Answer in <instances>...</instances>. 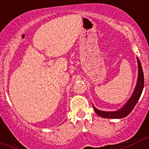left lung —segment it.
<instances>
[{
	"mask_svg": "<svg viewBox=\"0 0 149 149\" xmlns=\"http://www.w3.org/2000/svg\"><path fill=\"white\" fill-rule=\"evenodd\" d=\"M137 61H138V77L135 88L130 99L125 103V105L121 109L114 111H101V110H98V109H96L93 105L94 111L99 117L109 119H122L127 117L132 111L135 106L136 105L137 102L139 100L140 97H141L144 87L143 72L142 67H141V61L138 59V57H137Z\"/></svg>",
	"mask_w": 149,
	"mask_h": 149,
	"instance_id": "obj_1",
	"label": "left lung"
}]
</instances>
